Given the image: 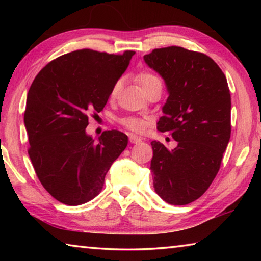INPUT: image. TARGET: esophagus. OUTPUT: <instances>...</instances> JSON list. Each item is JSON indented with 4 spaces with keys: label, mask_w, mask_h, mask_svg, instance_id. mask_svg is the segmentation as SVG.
<instances>
[{
    "label": "esophagus",
    "mask_w": 261,
    "mask_h": 261,
    "mask_svg": "<svg viewBox=\"0 0 261 261\" xmlns=\"http://www.w3.org/2000/svg\"><path fill=\"white\" fill-rule=\"evenodd\" d=\"M129 140L131 144H137V143H140L141 141V138L138 136H135V135H130L129 136Z\"/></svg>",
    "instance_id": "obj_1"
}]
</instances>
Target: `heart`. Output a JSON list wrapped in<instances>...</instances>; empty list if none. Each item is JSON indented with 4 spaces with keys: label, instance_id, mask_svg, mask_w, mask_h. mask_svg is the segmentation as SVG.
<instances>
[{
    "label": "heart",
    "instance_id": "obj_1",
    "mask_svg": "<svg viewBox=\"0 0 261 261\" xmlns=\"http://www.w3.org/2000/svg\"><path fill=\"white\" fill-rule=\"evenodd\" d=\"M136 81L137 83L139 84L140 87L144 90H146L148 86H151L152 84H155V83H161L160 79L156 76V74H154L153 72H149V71H141L138 74H137L136 77ZM122 83L118 81L116 84H115L112 92H110V98H115V96L117 95L118 92H120V88H121ZM120 123L122 125H124L127 129L131 130V131H135V132H140L144 130L145 127V123L139 120V118H136V117H123L120 120Z\"/></svg>",
    "mask_w": 261,
    "mask_h": 261
}]
</instances>
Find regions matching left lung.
I'll return each instance as SVG.
<instances>
[{
  "mask_svg": "<svg viewBox=\"0 0 261 261\" xmlns=\"http://www.w3.org/2000/svg\"><path fill=\"white\" fill-rule=\"evenodd\" d=\"M166 83L169 96L158 130L170 132L177 147L151 143L155 192L170 205H187L206 192L230 139L231 98L219 65L202 53L171 46L144 56Z\"/></svg>",
  "mask_w": 261,
  "mask_h": 261,
  "instance_id": "8db88e82",
  "label": "left lung"
}]
</instances>
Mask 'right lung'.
<instances>
[{
    "instance_id": "right-lung-1",
    "label": "right lung",
    "mask_w": 261,
    "mask_h": 261,
    "mask_svg": "<svg viewBox=\"0 0 261 261\" xmlns=\"http://www.w3.org/2000/svg\"><path fill=\"white\" fill-rule=\"evenodd\" d=\"M134 55L68 53L42 68L30 87L24 114L29 155L42 187L62 204L82 205L98 196L126 147L123 132L103 131L95 141L86 126L88 115L103 109Z\"/></svg>"
}]
</instances>
